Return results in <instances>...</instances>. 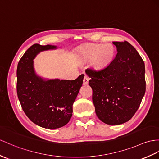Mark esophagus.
Wrapping results in <instances>:
<instances>
[{
    "label": "esophagus",
    "mask_w": 159,
    "mask_h": 159,
    "mask_svg": "<svg viewBox=\"0 0 159 159\" xmlns=\"http://www.w3.org/2000/svg\"><path fill=\"white\" fill-rule=\"evenodd\" d=\"M88 81H89L88 77L86 76V75H85L84 78V80H83V84H84V85H87V84H88Z\"/></svg>",
    "instance_id": "esophagus-1"
}]
</instances>
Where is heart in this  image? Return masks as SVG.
I'll return each instance as SVG.
<instances>
[{"mask_svg": "<svg viewBox=\"0 0 159 159\" xmlns=\"http://www.w3.org/2000/svg\"><path fill=\"white\" fill-rule=\"evenodd\" d=\"M115 49L110 44H86L77 50L79 59L83 62L92 61L93 67L96 69L106 67L112 61L114 56Z\"/></svg>", "mask_w": 159, "mask_h": 159, "instance_id": "1", "label": "heart"}]
</instances>
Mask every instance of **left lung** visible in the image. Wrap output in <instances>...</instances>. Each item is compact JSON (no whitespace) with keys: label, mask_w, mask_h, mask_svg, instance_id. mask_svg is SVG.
<instances>
[{"label":"left lung","mask_w":159,"mask_h":159,"mask_svg":"<svg viewBox=\"0 0 159 159\" xmlns=\"http://www.w3.org/2000/svg\"><path fill=\"white\" fill-rule=\"evenodd\" d=\"M117 54L100 70L86 69L92 101L98 119L108 125L128 121L138 109L146 91L144 61L129 42H113Z\"/></svg>","instance_id":"8db88e82"}]
</instances>
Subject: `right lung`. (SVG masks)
Wrapping results in <instances>:
<instances>
[{"mask_svg":"<svg viewBox=\"0 0 159 159\" xmlns=\"http://www.w3.org/2000/svg\"><path fill=\"white\" fill-rule=\"evenodd\" d=\"M57 46L32 45L19 61L17 92L23 111L31 121L46 129L65 125L71 119L73 104L83 84L84 75L74 80L46 79L35 71L34 59L40 52Z\"/></svg>","mask_w":159,"mask_h":159,"instance_id":"right-lung-1","label":"right lung"}]
</instances>
